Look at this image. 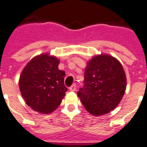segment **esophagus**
Wrapping results in <instances>:
<instances>
[{"label":"esophagus","instance_id":"obj_1","mask_svg":"<svg viewBox=\"0 0 147 147\" xmlns=\"http://www.w3.org/2000/svg\"><path fill=\"white\" fill-rule=\"evenodd\" d=\"M76 85L74 84L72 85L70 88H69V89H70V91H71V92H75V91H76Z\"/></svg>","mask_w":147,"mask_h":147}]
</instances>
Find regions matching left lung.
Segmentation results:
<instances>
[{
  "mask_svg": "<svg viewBox=\"0 0 147 147\" xmlns=\"http://www.w3.org/2000/svg\"><path fill=\"white\" fill-rule=\"evenodd\" d=\"M84 86L77 95L85 108L94 116L114 110L126 88L124 69L118 60L109 55H99L88 61L85 69Z\"/></svg>",
  "mask_w": 147,
  "mask_h": 147,
  "instance_id": "1",
  "label": "left lung"
}]
</instances>
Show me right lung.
<instances>
[{
	"label": "right lung",
	"instance_id": "1",
	"mask_svg": "<svg viewBox=\"0 0 147 147\" xmlns=\"http://www.w3.org/2000/svg\"><path fill=\"white\" fill-rule=\"evenodd\" d=\"M59 60L49 54L34 57L23 69L19 88L26 104L37 112L47 114L60 105L67 88L65 72L58 68Z\"/></svg>",
	"mask_w": 147,
	"mask_h": 147
}]
</instances>
